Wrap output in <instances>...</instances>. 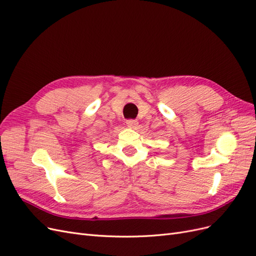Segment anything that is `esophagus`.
I'll list each match as a JSON object with an SVG mask.
<instances>
[{"mask_svg": "<svg viewBox=\"0 0 256 256\" xmlns=\"http://www.w3.org/2000/svg\"><path fill=\"white\" fill-rule=\"evenodd\" d=\"M126 124H127V126L129 127V128H132V129H136V126H138V120H128L127 122H126Z\"/></svg>", "mask_w": 256, "mask_h": 256, "instance_id": "34e87169", "label": "esophagus"}]
</instances>
